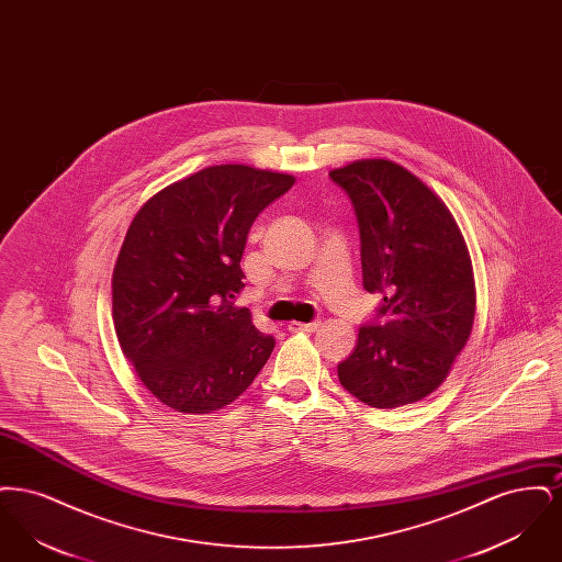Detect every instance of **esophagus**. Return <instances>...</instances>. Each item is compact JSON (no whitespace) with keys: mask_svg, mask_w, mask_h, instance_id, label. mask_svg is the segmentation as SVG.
<instances>
[{"mask_svg":"<svg viewBox=\"0 0 562 562\" xmlns=\"http://www.w3.org/2000/svg\"><path fill=\"white\" fill-rule=\"evenodd\" d=\"M321 328V321L314 322H291L289 324V330H301V333H314V330H318Z\"/></svg>","mask_w":562,"mask_h":562,"instance_id":"esophagus-1","label":"esophagus"}]
</instances>
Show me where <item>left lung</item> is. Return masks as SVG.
Returning a JSON list of instances; mask_svg holds the SVG:
<instances>
[{
	"instance_id": "obj_1",
	"label": "left lung",
	"mask_w": 562,
	"mask_h": 562,
	"mask_svg": "<svg viewBox=\"0 0 562 562\" xmlns=\"http://www.w3.org/2000/svg\"><path fill=\"white\" fill-rule=\"evenodd\" d=\"M328 177L356 213L364 291L383 294L337 364L339 381L374 408L422 401L472 333L476 291L465 241L436 193L394 161H351Z\"/></svg>"
}]
</instances>
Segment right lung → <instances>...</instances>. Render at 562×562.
<instances>
[{
	"mask_svg": "<svg viewBox=\"0 0 562 562\" xmlns=\"http://www.w3.org/2000/svg\"><path fill=\"white\" fill-rule=\"evenodd\" d=\"M293 183L244 164L211 166L134 216L113 269V324L138 379L166 406L218 411L266 367L276 341L234 301L255 218Z\"/></svg>",
	"mask_w": 562,
	"mask_h": 562,
	"instance_id": "add662e5",
	"label": "right lung"
}]
</instances>
